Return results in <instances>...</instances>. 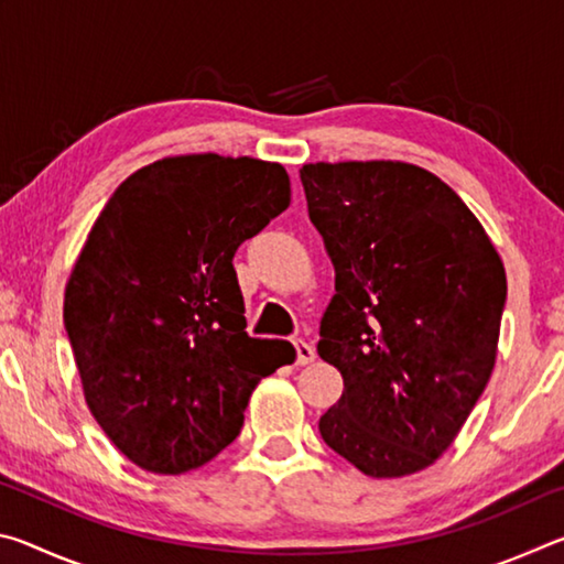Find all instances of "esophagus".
<instances>
[{
    "label": "esophagus",
    "instance_id": "34e87169",
    "mask_svg": "<svg viewBox=\"0 0 564 564\" xmlns=\"http://www.w3.org/2000/svg\"><path fill=\"white\" fill-rule=\"evenodd\" d=\"M295 346V360H299V366H308V362H313L316 360V348L311 346V343H305V340H295L293 343Z\"/></svg>",
    "mask_w": 564,
    "mask_h": 564
}]
</instances>
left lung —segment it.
<instances>
[{
  "mask_svg": "<svg viewBox=\"0 0 564 564\" xmlns=\"http://www.w3.org/2000/svg\"><path fill=\"white\" fill-rule=\"evenodd\" d=\"M301 181L336 269L318 356L343 395L318 431L368 477L433 465L460 433L498 358L508 279L455 191L405 161H318Z\"/></svg>",
  "mask_w": 564,
  "mask_h": 564,
  "instance_id": "8db88e82",
  "label": "left lung"
}]
</instances>
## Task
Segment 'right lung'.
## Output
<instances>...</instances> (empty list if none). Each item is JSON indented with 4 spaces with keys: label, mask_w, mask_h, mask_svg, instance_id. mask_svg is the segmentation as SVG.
<instances>
[{
    "label": "right lung",
    "mask_w": 564,
    "mask_h": 564,
    "mask_svg": "<svg viewBox=\"0 0 564 564\" xmlns=\"http://www.w3.org/2000/svg\"><path fill=\"white\" fill-rule=\"evenodd\" d=\"M291 204L275 161L184 154L133 171L64 289L84 400L141 470L181 475L236 441L261 378L295 360L251 338L234 253Z\"/></svg>",
    "instance_id": "right-lung-1"
}]
</instances>
